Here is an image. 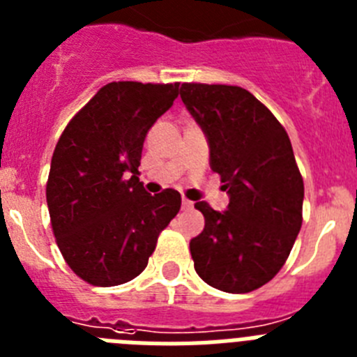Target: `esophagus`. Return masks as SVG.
<instances>
[{
  "mask_svg": "<svg viewBox=\"0 0 357 357\" xmlns=\"http://www.w3.org/2000/svg\"><path fill=\"white\" fill-rule=\"evenodd\" d=\"M182 209H193V202L188 198H182Z\"/></svg>",
  "mask_w": 357,
  "mask_h": 357,
  "instance_id": "esophagus-1",
  "label": "esophagus"
}]
</instances>
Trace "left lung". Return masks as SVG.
<instances>
[{
  "label": "left lung",
  "mask_w": 357,
  "mask_h": 357,
  "mask_svg": "<svg viewBox=\"0 0 357 357\" xmlns=\"http://www.w3.org/2000/svg\"><path fill=\"white\" fill-rule=\"evenodd\" d=\"M181 98L206 132L211 169L222 176L225 213L207 202L191 239L195 270L227 293H248L279 273L302 227L304 181L291 141L279 119L247 89L222 84H182Z\"/></svg>",
  "instance_id": "1"
}]
</instances>
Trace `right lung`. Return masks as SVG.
I'll return each mask as SVG.
<instances>
[{"label": "right lung", "mask_w": 357, "mask_h": 357, "mask_svg": "<svg viewBox=\"0 0 357 357\" xmlns=\"http://www.w3.org/2000/svg\"><path fill=\"white\" fill-rule=\"evenodd\" d=\"M175 84L110 82L62 132L46 202L68 266L100 288L135 279L159 234L181 211V193H146L139 164L146 132L178 96Z\"/></svg>", "instance_id": "obj_1"}]
</instances>
